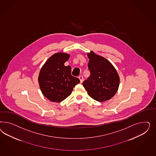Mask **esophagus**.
Returning a JSON list of instances; mask_svg holds the SVG:
<instances>
[{"label": "esophagus", "instance_id": "obj_1", "mask_svg": "<svg viewBox=\"0 0 156 156\" xmlns=\"http://www.w3.org/2000/svg\"><path fill=\"white\" fill-rule=\"evenodd\" d=\"M79 79H80V83H82V82H83V77L82 76H79Z\"/></svg>", "mask_w": 156, "mask_h": 156}]
</instances>
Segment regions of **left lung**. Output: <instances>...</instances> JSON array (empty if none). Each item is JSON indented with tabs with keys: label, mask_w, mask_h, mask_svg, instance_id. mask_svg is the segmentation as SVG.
<instances>
[{
	"label": "left lung",
	"mask_w": 156,
	"mask_h": 156,
	"mask_svg": "<svg viewBox=\"0 0 156 156\" xmlns=\"http://www.w3.org/2000/svg\"><path fill=\"white\" fill-rule=\"evenodd\" d=\"M90 76L83 82L87 94L92 98L104 102L111 99L118 91L119 76L110 62L91 51L87 54Z\"/></svg>",
	"instance_id": "obj_1"
}]
</instances>
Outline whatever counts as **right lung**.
Returning a JSON list of instances; mask_svg holds the SVG:
<instances>
[{
  "label": "right lung",
  "instance_id": "add662e5",
  "mask_svg": "<svg viewBox=\"0 0 156 156\" xmlns=\"http://www.w3.org/2000/svg\"><path fill=\"white\" fill-rule=\"evenodd\" d=\"M70 54L57 52L43 65L38 76L39 87L43 95L51 102H60L71 94L80 80L71 76V66H65Z\"/></svg>",
  "mask_w": 156,
  "mask_h": 156
}]
</instances>
